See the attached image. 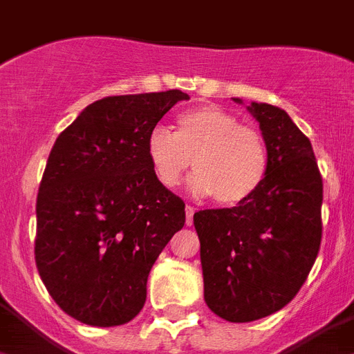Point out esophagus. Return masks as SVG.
I'll return each mask as SVG.
<instances>
[{
  "label": "esophagus",
  "instance_id": "34e87169",
  "mask_svg": "<svg viewBox=\"0 0 354 354\" xmlns=\"http://www.w3.org/2000/svg\"><path fill=\"white\" fill-rule=\"evenodd\" d=\"M185 214H187V216H185V223L189 227H191L192 225V218H194V207L187 205L185 207Z\"/></svg>",
  "mask_w": 354,
  "mask_h": 354
}]
</instances>
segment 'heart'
I'll return each mask as SVG.
<instances>
[{
    "mask_svg": "<svg viewBox=\"0 0 354 354\" xmlns=\"http://www.w3.org/2000/svg\"><path fill=\"white\" fill-rule=\"evenodd\" d=\"M147 158L156 180L167 189L180 185L194 160L198 174L191 180V189L223 207L247 202L269 169V151L260 132L214 105L182 112L176 118V132L152 129Z\"/></svg>",
    "mask_w": 354,
    "mask_h": 354,
    "instance_id": "b5f03b06",
    "label": "heart"
}]
</instances>
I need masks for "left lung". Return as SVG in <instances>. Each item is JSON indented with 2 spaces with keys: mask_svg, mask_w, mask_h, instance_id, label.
Segmentation results:
<instances>
[{
  "mask_svg": "<svg viewBox=\"0 0 354 354\" xmlns=\"http://www.w3.org/2000/svg\"><path fill=\"white\" fill-rule=\"evenodd\" d=\"M249 111L269 151L266 180L240 205L194 214L207 306L238 324L297 297L322 242L324 183L309 138L274 105L251 103Z\"/></svg>",
  "mask_w": 354,
  "mask_h": 354,
  "instance_id": "8db88e82",
  "label": "left lung"
}]
</instances>
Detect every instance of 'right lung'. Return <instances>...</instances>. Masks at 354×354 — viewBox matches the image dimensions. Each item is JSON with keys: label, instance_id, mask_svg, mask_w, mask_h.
<instances>
[{"label": "right lung", "instance_id": "obj_1", "mask_svg": "<svg viewBox=\"0 0 354 354\" xmlns=\"http://www.w3.org/2000/svg\"><path fill=\"white\" fill-rule=\"evenodd\" d=\"M183 100L178 88L97 100L48 154L36 267L53 300L87 326H122L142 311L149 272L185 223V203L147 158L149 132Z\"/></svg>", "mask_w": 354, "mask_h": 354}]
</instances>
